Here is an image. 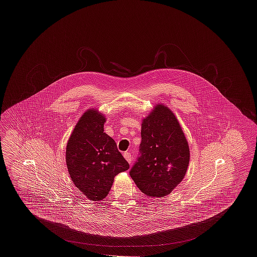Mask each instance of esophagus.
Instances as JSON below:
<instances>
[{"mask_svg":"<svg viewBox=\"0 0 257 257\" xmlns=\"http://www.w3.org/2000/svg\"><path fill=\"white\" fill-rule=\"evenodd\" d=\"M123 156H124V158H125V159L127 160V162H128L129 164H131V163H132V155H131V153H130V152H124Z\"/></svg>","mask_w":257,"mask_h":257,"instance_id":"obj_1","label":"esophagus"}]
</instances>
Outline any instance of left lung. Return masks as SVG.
<instances>
[{
  "label": "left lung",
  "mask_w": 257,
  "mask_h": 257,
  "mask_svg": "<svg viewBox=\"0 0 257 257\" xmlns=\"http://www.w3.org/2000/svg\"><path fill=\"white\" fill-rule=\"evenodd\" d=\"M139 156L130 176L147 196L164 197L182 181L190 149L175 115L157 105L143 120Z\"/></svg>",
  "instance_id": "obj_1"
}]
</instances>
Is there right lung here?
I'll return each instance as SVG.
<instances>
[{
    "label": "right lung",
    "instance_id": "add662e5",
    "mask_svg": "<svg viewBox=\"0 0 257 257\" xmlns=\"http://www.w3.org/2000/svg\"><path fill=\"white\" fill-rule=\"evenodd\" d=\"M105 117L86 110L74 128L66 147V165L75 186L91 200L109 194L113 178L129 164L115 142L104 133Z\"/></svg>",
    "mask_w": 257,
    "mask_h": 257
}]
</instances>
